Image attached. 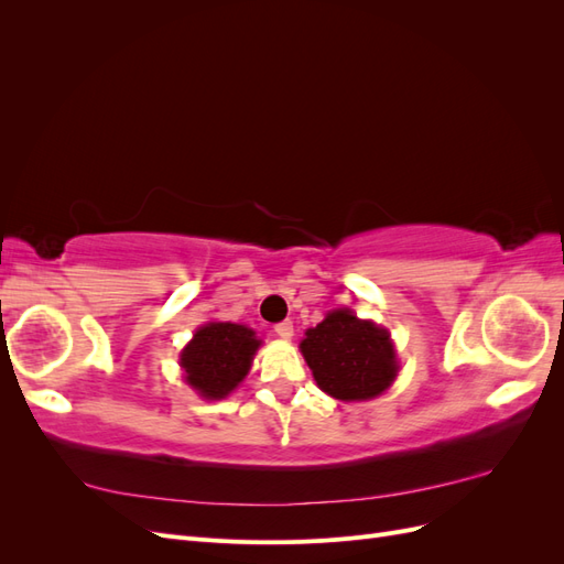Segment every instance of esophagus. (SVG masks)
I'll return each mask as SVG.
<instances>
[{
  "mask_svg": "<svg viewBox=\"0 0 564 564\" xmlns=\"http://www.w3.org/2000/svg\"><path fill=\"white\" fill-rule=\"evenodd\" d=\"M275 334H278L280 338H292V336H294V324L289 322V319L275 324Z\"/></svg>",
  "mask_w": 564,
  "mask_h": 564,
  "instance_id": "obj_1",
  "label": "esophagus"
}]
</instances>
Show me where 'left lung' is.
I'll return each mask as SVG.
<instances>
[{
    "instance_id": "obj_1",
    "label": "left lung",
    "mask_w": 564,
    "mask_h": 564,
    "mask_svg": "<svg viewBox=\"0 0 564 564\" xmlns=\"http://www.w3.org/2000/svg\"><path fill=\"white\" fill-rule=\"evenodd\" d=\"M301 352L319 390L340 402H362L386 392L400 365L388 329L348 308L327 313L305 332Z\"/></svg>"
}]
</instances>
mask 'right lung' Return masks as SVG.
<instances>
[{
    "instance_id": "obj_1",
    "label": "right lung",
    "mask_w": 564,
    "mask_h": 564,
    "mask_svg": "<svg viewBox=\"0 0 564 564\" xmlns=\"http://www.w3.org/2000/svg\"><path fill=\"white\" fill-rule=\"evenodd\" d=\"M261 338L245 324L207 322L181 352L185 383L204 400H224L245 381Z\"/></svg>"
}]
</instances>
